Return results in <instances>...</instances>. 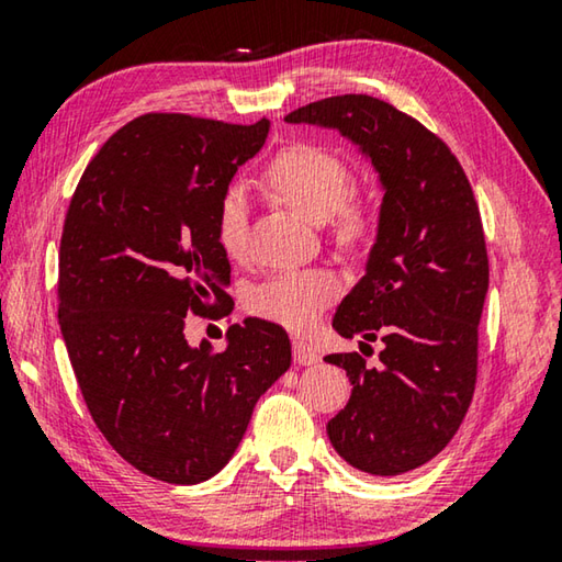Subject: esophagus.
Segmentation results:
<instances>
[{
    "label": "esophagus",
    "mask_w": 562,
    "mask_h": 562,
    "mask_svg": "<svg viewBox=\"0 0 562 562\" xmlns=\"http://www.w3.org/2000/svg\"><path fill=\"white\" fill-rule=\"evenodd\" d=\"M292 351H294V361H297V364H302V367L317 364V361H319L317 349L307 345V341H300V339L292 341Z\"/></svg>",
    "instance_id": "obj_1"
}]
</instances>
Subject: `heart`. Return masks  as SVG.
<instances>
[{"instance_id":"1","label":"heart","mask_w":562,"mask_h":562,"mask_svg":"<svg viewBox=\"0 0 562 562\" xmlns=\"http://www.w3.org/2000/svg\"><path fill=\"white\" fill-rule=\"evenodd\" d=\"M265 183L312 223L331 221L341 245H364L374 237L379 207L372 198H355V176L337 154L319 146H294L272 160ZM215 233L227 258L240 260L250 243V203L243 186H231L217 203ZM339 297V282L325 270H288L260 282L250 294L255 315L284 329L307 331Z\"/></svg>"}]
</instances>
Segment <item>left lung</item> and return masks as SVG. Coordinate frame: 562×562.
<instances>
[{"label": "left lung", "instance_id": "left-lung-1", "mask_svg": "<svg viewBox=\"0 0 562 562\" xmlns=\"http://www.w3.org/2000/svg\"><path fill=\"white\" fill-rule=\"evenodd\" d=\"M284 121L339 131L379 173L376 240L331 327L384 349L376 367L357 351L325 357L351 382L327 436L359 471H414L453 439L475 389L488 255L471 183L439 136L367 93L307 103Z\"/></svg>", "mask_w": 562, "mask_h": 562}]
</instances>
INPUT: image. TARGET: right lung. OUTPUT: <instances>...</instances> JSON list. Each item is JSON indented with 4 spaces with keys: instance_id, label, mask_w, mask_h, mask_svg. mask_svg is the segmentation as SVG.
Masks as SVG:
<instances>
[{
    "instance_id": "obj_1",
    "label": "right lung",
    "mask_w": 562,
    "mask_h": 562,
    "mask_svg": "<svg viewBox=\"0 0 562 562\" xmlns=\"http://www.w3.org/2000/svg\"><path fill=\"white\" fill-rule=\"evenodd\" d=\"M268 131V119H133L91 158L64 221L59 327L83 402L121 459L176 486L233 459L292 361L288 331L260 317L227 329L217 355L183 331L188 312L233 310L217 203Z\"/></svg>"
}]
</instances>
